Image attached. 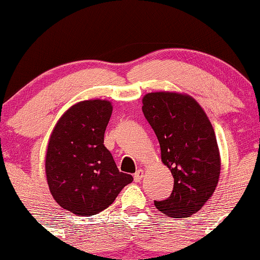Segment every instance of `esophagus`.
I'll return each instance as SVG.
<instances>
[{"label":"esophagus","instance_id":"esophagus-1","mask_svg":"<svg viewBox=\"0 0 260 260\" xmlns=\"http://www.w3.org/2000/svg\"><path fill=\"white\" fill-rule=\"evenodd\" d=\"M143 176H144V171L143 170H137V172L134 174V181L139 182L143 178Z\"/></svg>","mask_w":260,"mask_h":260}]
</instances>
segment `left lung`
Segmentation results:
<instances>
[{"label":"left lung","instance_id":"left-lung-1","mask_svg":"<svg viewBox=\"0 0 260 260\" xmlns=\"http://www.w3.org/2000/svg\"><path fill=\"white\" fill-rule=\"evenodd\" d=\"M143 113L156 134L161 160L171 170L174 189L155 207L172 217L193 215L213 196L220 154L210 121L199 104L177 92H149Z\"/></svg>","mask_w":260,"mask_h":260}]
</instances>
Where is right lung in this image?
I'll return each mask as SVG.
<instances>
[{"mask_svg":"<svg viewBox=\"0 0 260 260\" xmlns=\"http://www.w3.org/2000/svg\"><path fill=\"white\" fill-rule=\"evenodd\" d=\"M111 113L110 101H80L62 115L50 137L45 162L50 192L59 207L76 215L105 210L133 181L118 171L104 145Z\"/></svg>","mask_w":260,"mask_h":260,"instance_id":"1","label":"right lung"}]
</instances>
